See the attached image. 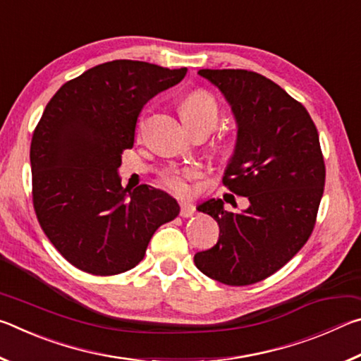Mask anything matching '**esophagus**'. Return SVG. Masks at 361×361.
I'll return each mask as SVG.
<instances>
[{"label":"esophagus","mask_w":361,"mask_h":361,"mask_svg":"<svg viewBox=\"0 0 361 361\" xmlns=\"http://www.w3.org/2000/svg\"><path fill=\"white\" fill-rule=\"evenodd\" d=\"M195 213V207L192 205V204H189V202H181V207H180V215L183 216V218H189V216H192Z\"/></svg>","instance_id":"34e87169"}]
</instances>
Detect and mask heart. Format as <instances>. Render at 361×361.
<instances>
[{"label": "heart", "instance_id": "obj_1", "mask_svg": "<svg viewBox=\"0 0 361 361\" xmlns=\"http://www.w3.org/2000/svg\"><path fill=\"white\" fill-rule=\"evenodd\" d=\"M181 116L185 124H202L212 130L218 122V105L205 90H194L181 102ZM200 170L195 167L170 169L162 175L164 186L175 194H191V181L199 178Z\"/></svg>", "mask_w": 361, "mask_h": 361}]
</instances>
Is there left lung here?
Here are the masks:
<instances>
[{"mask_svg":"<svg viewBox=\"0 0 361 361\" xmlns=\"http://www.w3.org/2000/svg\"><path fill=\"white\" fill-rule=\"evenodd\" d=\"M229 103L237 124L223 183L248 199L240 213L221 199L197 207L219 226L215 247L194 255L207 277L252 285L283 267L312 234L325 186L319 132L301 103L271 79L247 70H199Z\"/></svg>","mask_w":361,"mask_h":361,"instance_id":"8db88e82","label":"left lung"}]
</instances>
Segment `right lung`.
Instances as JSON below:
<instances>
[{
  "mask_svg": "<svg viewBox=\"0 0 361 361\" xmlns=\"http://www.w3.org/2000/svg\"><path fill=\"white\" fill-rule=\"evenodd\" d=\"M186 71L113 60L65 82L47 103L30 148L33 205L47 239L81 271L135 267L159 226L180 213L161 189L122 188L118 169L146 102Z\"/></svg>",
  "mask_w": 361,
  "mask_h": 361,
  "instance_id": "obj_1",
  "label": "right lung"
}]
</instances>
